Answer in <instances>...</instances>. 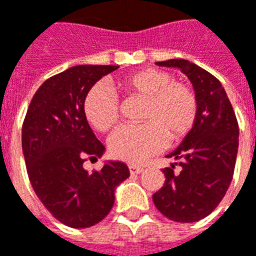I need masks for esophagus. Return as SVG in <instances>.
Returning a JSON list of instances; mask_svg holds the SVG:
<instances>
[{
	"mask_svg": "<svg viewBox=\"0 0 256 256\" xmlns=\"http://www.w3.org/2000/svg\"><path fill=\"white\" fill-rule=\"evenodd\" d=\"M128 168H130V172L131 174H141L144 171L142 166H140V165H134V164H130L128 165Z\"/></svg>",
	"mask_w": 256,
	"mask_h": 256,
	"instance_id": "esophagus-1",
	"label": "esophagus"
}]
</instances>
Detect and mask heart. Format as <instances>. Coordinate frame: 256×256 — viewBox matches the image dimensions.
<instances>
[{"label":"heart","instance_id":"b5f03b06","mask_svg":"<svg viewBox=\"0 0 256 256\" xmlns=\"http://www.w3.org/2000/svg\"><path fill=\"white\" fill-rule=\"evenodd\" d=\"M124 91L144 98L138 125H124L111 135L108 146L112 156L130 164H142L166 145L168 135L180 140L194 128L198 118V100L188 85L172 81L166 71L145 68L120 80ZM86 121L106 132L120 118L118 98L104 85L86 92L82 104Z\"/></svg>","mask_w":256,"mask_h":256}]
</instances>
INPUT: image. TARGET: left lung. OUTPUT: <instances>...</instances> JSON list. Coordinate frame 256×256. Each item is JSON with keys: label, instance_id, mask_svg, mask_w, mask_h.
Returning <instances> with one entry per match:
<instances>
[{"label": "left lung", "instance_id": "1", "mask_svg": "<svg viewBox=\"0 0 256 256\" xmlns=\"http://www.w3.org/2000/svg\"><path fill=\"white\" fill-rule=\"evenodd\" d=\"M178 68L191 81L198 100V118L181 145L166 158L180 162L162 170L165 182L152 195L156 210L175 222H196L222 201L232 181L240 128L222 84L208 71L186 60L155 62ZM180 163L182 171L173 172Z\"/></svg>", "mask_w": 256, "mask_h": 256}]
</instances>
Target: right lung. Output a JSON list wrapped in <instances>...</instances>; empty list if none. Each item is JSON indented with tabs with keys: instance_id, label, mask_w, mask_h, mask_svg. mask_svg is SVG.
<instances>
[{
	"instance_id": "add662e5",
	"label": "right lung",
	"mask_w": 256,
	"mask_h": 256,
	"mask_svg": "<svg viewBox=\"0 0 256 256\" xmlns=\"http://www.w3.org/2000/svg\"><path fill=\"white\" fill-rule=\"evenodd\" d=\"M116 65H75L51 76L31 100L22 125V152L30 182L44 206L71 228L92 226L110 214L116 186L130 176L120 161H106L101 171L84 168L105 146L86 121V92Z\"/></svg>"
}]
</instances>
